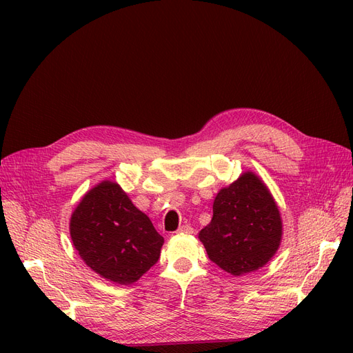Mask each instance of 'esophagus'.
<instances>
[{
  "label": "esophagus",
  "instance_id": "34e87169",
  "mask_svg": "<svg viewBox=\"0 0 353 353\" xmlns=\"http://www.w3.org/2000/svg\"><path fill=\"white\" fill-rule=\"evenodd\" d=\"M178 232H179V234H194V228L187 225V223H184V225H181V227L178 228Z\"/></svg>",
  "mask_w": 353,
  "mask_h": 353
}]
</instances>
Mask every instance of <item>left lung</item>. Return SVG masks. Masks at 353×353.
<instances>
[{"label": "left lung", "instance_id": "obj_1", "mask_svg": "<svg viewBox=\"0 0 353 353\" xmlns=\"http://www.w3.org/2000/svg\"><path fill=\"white\" fill-rule=\"evenodd\" d=\"M199 239L209 259L231 275H245L268 263L281 244L283 221L262 178L245 170L221 188L212 221Z\"/></svg>", "mask_w": 353, "mask_h": 353}]
</instances>
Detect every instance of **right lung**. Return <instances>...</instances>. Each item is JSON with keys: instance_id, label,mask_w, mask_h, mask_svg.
Wrapping results in <instances>:
<instances>
[{"instance_id": "add662e5", "label": "right lung", "mask_w": 353, "mask_h": 353, "mask_svg": "<svg viewBox=\"0 0 353 353\" xmlns=\"http://www.w3.org/2000/svg\"><path fill=\"white\" fill-rule=\"evenodd\" d=\"M69 230L81 259L104 280L121 285L140 280L157 262L165 241L150 218L110 179L83 194Z\"/></svg>"}]
</instances>
